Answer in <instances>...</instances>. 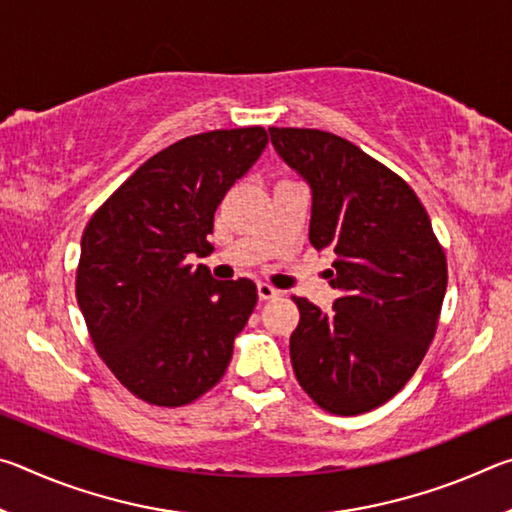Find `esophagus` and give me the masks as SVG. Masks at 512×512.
Returning <instances> with one entry per match:
<instances>
[{
    "label": "esophagus",
    "mask_w": 512,
    "mask_h": 512,
    "mask_svg": "<svg viewBox=\"0 0 512 512\" xmlns=\"http://www.w3.org/2000/svg\"><path fill=\"white\" fill-rule=\"evenodd\" d=\"M257 296H259V300H273V298L280 296V291H277L275 287H271V284L259 282L257 284Z\"/></svg>",
    "instance_id": "1"
}]
</instances>
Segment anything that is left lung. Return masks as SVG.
<instances>
[{
  "label": "left lung",
  "instance_id": "1",
  "mask_svg": "<svg viewBox=\"0 0 512 512\" xmlns=\"http://www.w3.org/2000/svg\"><path fill=\"white\" fill-rule=\"evenodd\" d=\"M280 158L311 187L309 241L332 250V311L296 298L289 350L320 409L359 415L400 393L429 350L447 289V259L406 180L343 137L268 128Z\"/></svg>",
  "mask_w": 512,
  "mask_h": 512
}]
</instances>
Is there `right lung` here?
I'll use <instances>...</instances> for the list:
<instances>
[{
	"instance_id": "obj_1",
	"label": "right lung",
	"mask_w": 512,
	"mask_h": 512,
	"mask_svg": "<svg viewBox=\"0 0 512 512\" xmlns=\"http://www.w3.org/2000/svg\"><path fill=\"white\" fill-rule=\"evenodd\" d=\"M268 144L262 126L185 137L146 160L92 214L76 300L94 350L121 386L155 406H185L223 377L257 305L246 277L216 282L214 212Z\"/></svg>"
}]
</instances>
